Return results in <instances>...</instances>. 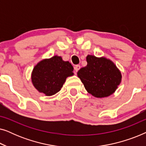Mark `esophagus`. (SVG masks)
<instances>
[{
  "instance_id": "1",
  "label": "esophagus",
  "mask_w": 146,
  "mask_h": 146,
  "mask_svg": "<svg viewBox=\"0 0 146 146\" xmlns=\"http://www.w3.org/2000/svg\"><path fill=\"white\" fill-rule=\"evenodd\" d=\"M80 68V65H76L74 66V70H75V74H76L78 71L79 70Z\"/></svg>"
}]
</instances>
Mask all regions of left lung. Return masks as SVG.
<instances>
[{
  "label": "left lung",
  "instance_id": "1",
  "mask_svg": "<svg viewBox=\"0 0 146 146\" xmlns=\"http://www.w3.org/2000/svg\"><path fill=\"white\" fill-rule=\"evenodd\" d=\"M87 66L77 74L88 92L96 98H104L114 92L121 82V75L116 66L106 58L88 55Z\"/></svg>",
  "mask_w": 146,
  "mask_h": 146
}]
</instances>
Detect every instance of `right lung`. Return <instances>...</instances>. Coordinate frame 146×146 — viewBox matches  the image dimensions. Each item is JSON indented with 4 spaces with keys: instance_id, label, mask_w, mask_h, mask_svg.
I'll use <instances>...</instances> for the list:
<instances>
[{
    "instance_id": "1",
    "label": "right lung",
    "mask_w": 146,
    "mask_h": 146,
    "mask_svg": "<svg viewBox=\"0 0 146 146\" xmlns=\"http://www.w3.org/2000/svg\"><path fill=\"white\" fill-rule=\"evenodd\" d=\"M74 68L68 61L54 56L38 63L32 72V82L38 92L52 96L60 90L67 77L74 74Z\"/></svg>"
}]
</instances>
